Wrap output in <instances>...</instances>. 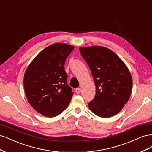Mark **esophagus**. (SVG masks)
I'll list each match as a JSON object with an SVG mask.
<instances>
[{
	"label": "esophagus",
	"instance_id": "obj_1",
	"mask_svg": "<svg viewBox=\"0 0 152 152\" xmlns=\"http://www.w3.org/2000/svg\"><path fill=\"white\" fill-rule=\"evenodd\" d=\"M75 92L77 94H80V92H81V89L80 88H77L75 89Z\"/></svg>",
	"mask_w": 152,
	"mask_h": 152
}]
</instances>
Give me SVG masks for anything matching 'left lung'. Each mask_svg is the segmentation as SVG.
<instances>
[{
	"label": "left lung",
	"mask_w": 152,
	"mask_h": 152,
	"mask_svg": "<svg viewBox=\"0 0 152 152\" xmlns=\"http://www.w3.org/2000/svg\"><path fill=\"white\" fill-rule=\"evenodd\" d=\"M96 86V94L88 107L102 118L115 115L126 104L132 91V79L126 64L110 49L94 45L80 48Z\"/></svg>",
	"instance_id": "left-lung-1"
}]
</instances>
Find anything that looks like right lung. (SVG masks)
Segmentation results:
<instances>
[{
    "mask_svg": "<svg viewBox=\"0 0 152 152\" xmlns=\"http://www.w3.org/2000/svg\"><path fill=\"white\" fill-rule=\"evenodd\" d=\"M74 46L64 43L50 45L40 51L25 73L27 100L42 115L54 117L68 106L73 94L67 84L65 62Z\"/></svg>",
    "mask_w": 152,
    "mask_h": 152,
    "instance_id": "1",
    "label": "right lung"
}]
</instances>
